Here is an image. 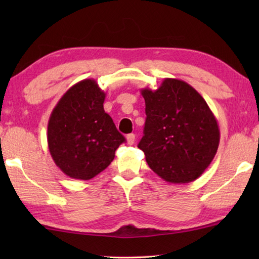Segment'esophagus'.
Wrapping results in <instances>:
<instances>
[{"label": "esophagus", "instance_id": "1", "mask_svg": "<svg viewBox=\"0 0 259 259\" xmlns=\"http://www.w3.org/2000/svg\"><path fill=\"white\" fill-rule=\"evenodd\" d=\"M135 139H136V135L135 134H129L126 136V142H128L129 145H133L135 143Z\"/></svg>", "mask_w": 259, "mask_h": 259}]
</instances>
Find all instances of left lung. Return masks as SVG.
Returning a JSON list of instances; mask_svg holds the SVG:
<instances>
[{
  "instance_id": "obj_1",
  "label": "left lung",
  "mask_w": 259,
  "mask_h": 259,
  "mask_svg": "<svg viewBox=\"0 0 259 259\" xmlns=\"http://www.w3.org/2000/svg\"><path fill=\"white\" fill-rule=\"evenodd\" d=\"M146 121L138 148L157 176L172 184L195 181L211 163L219 128L211 109L194 88L164 78L156 90L142 89Z\"/></svg>"
}]
</instances>
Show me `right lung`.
<instances>
[{
	"instance_id": "1",
	"label": "right lung",
	"mask_w": 259,
	"mask_h": 259,
	"mask_svg": "<svg viewBox=\"0 0 259 259\" xmlns=\"http://www.w3.org/2000/svg\"><path fill=\"white\" fill-rule=\"evenodd\" d=\"M106 94L94 78L69 88L52 111L48 146L57 166L81 181L97 176L111 164L125 138L104 111Z\"/></svg>"
}]
</instances>
